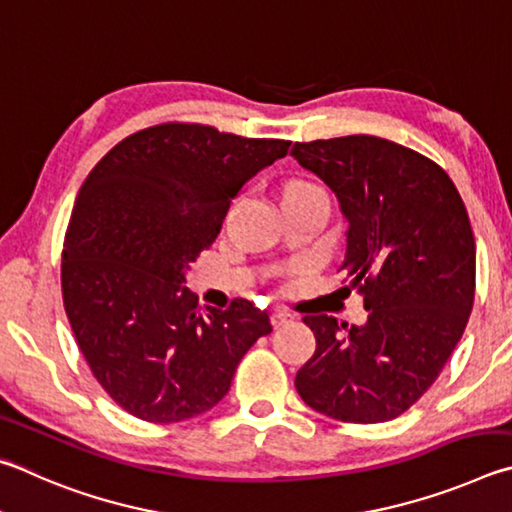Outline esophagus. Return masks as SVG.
Listing matches in <instances>:
<instances>
[{
  "label": "esophagus",
  "instance_id": "34e87169",
  "mask_svg": "<svg viewBox=\"0 0 512 512\" xmlns=\"http://www.w3.org/2000/svg\"><path fill=\"white\" fill-rule=\"evenodd\" d=\"M294 317L290 315V312H285V310H274L272 312V326L274 328H281L283 324H288V321H292Z\"/></svg>",
  "mask_w": 512,
  "mask_h": 512
}]
</instances>
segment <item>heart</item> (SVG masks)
<instances>
[{"mask_svg":"<svg viewBox=\"0 0 512 512\" xmlns=\"http://www.w3.org/2000/svg\"><path fill=\"white\" fill-rule=\"evenodd\" d=\"M294 184H308V182H294Z\"/></svg>","mask_w":512,"mask_h":512,"instance_id":"b5f03b06","label":"heart"}]
</instances>
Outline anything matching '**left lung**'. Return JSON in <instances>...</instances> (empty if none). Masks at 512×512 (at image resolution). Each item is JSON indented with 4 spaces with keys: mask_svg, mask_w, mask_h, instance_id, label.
<instances>
[{
    "mask_svg": "<svg viewBox=\"0 0 512 512\" xmlns=\"http://www.w3.org/2000/svg\"><path fill=\"white\" fill-rule=\"evenodd\" d=\"M290 155L337 195L339 270L360 288L366 324L306 315L315 355L297 373L308 407L344 423H384L432 387L468 324L477 247L445 170L389 139L294 143Z\"/></svg>",
    "mask_w": 512,
    "mask_h": 512,
    "instance_id": "left-lung-1",
    "label": "left lung"
}]
</instances>
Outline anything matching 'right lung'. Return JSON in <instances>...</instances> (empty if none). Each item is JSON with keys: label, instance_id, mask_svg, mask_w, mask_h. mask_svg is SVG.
<instances>
[{"label": "right lung", "instance_id": "obj_1", "mask_svg": "<svg viewBox=\"0 0 512 512\" xmlns=\"http://www.w3.org/2000/svg\"><path fill=\"white\" fill-rule=\"evenodd\" d=\"M288 148L164 123L116 143L80 186L62 299L94 378L128 414L168 425L213 409L242 355L272 333L267 312L245 299L200 315L184 283L233 197Z\"/></svg>", "mask_w": 512, "mask_h": 512}]
</instances>
